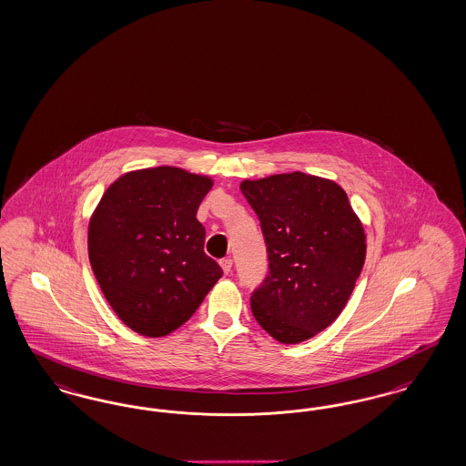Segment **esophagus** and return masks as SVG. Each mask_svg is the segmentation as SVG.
<instances>
[{"mask_svg": "<svg viewBox=\"0 0 466 466\" xmlns=\"http://www.w3.org/2000/svg\"><path fill=\"white\" fill-rule=\"evenodd\" d=\"M220 267H222V270H224L225 275L232 272V258H224V259L220 261Z\"/></svg>", "mask_w": 466, "mask_h": 466, "instance_id": "1", "label": "esophagus"}]
</instances>
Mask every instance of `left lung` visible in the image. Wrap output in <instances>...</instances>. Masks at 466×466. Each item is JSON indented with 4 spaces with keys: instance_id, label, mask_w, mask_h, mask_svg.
<instances>
[{
    "instance_id": "8db88e82",
    "label": "left lung",
    "mask_w": 466,
    "mask_h": 466,
    "mask_svg": "<svg viewBox=\"0 0 466 466\" xmlns=\"http://www.w3.org/2000/svg\"><path fill=\"white\" fill-rule=\"evenodd\" d=\"M259 218L270 272L251 296L258 323L282 344L317 336L348 303L367 236L334 180L290 172L242 180Z\"/></svg>"
}]
</instances>
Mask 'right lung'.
Returning a JSON list of instances; mask_svg holds the SVG:
<instances>
[{
    "label": "right lung",
    "mask_w": 466,
    "mask_h": 466,
    "mask_svg": "<svg viewBox=\"0 0 466 466\" xmlns=\"http://www.w3.org/2000/svg\"><path fill=\"white\" fill-rule=\"evenodd\" d=\"M211 186L177 167L143 168L118 177L97 203L89 261L116 317L141 336L174 332L222 277L196 218Z\"/></svg>",
    "instance_id": "right-lung-1"
}]
</instances>
